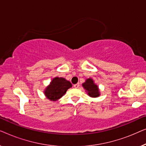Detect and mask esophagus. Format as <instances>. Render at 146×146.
<instances>
[{
	"label": "esophagus",
	"instance_id": "esophagus-1",
	"mask_svg": "<svg viewBox=\"0 0 146 146\" xmlns=\"http://www.w3.org/2000/svg\"><path fill=\"white\" fill-rule=\"evenodd\" d=\"M80 86V84H76L74 85V87L75 88H78Z\"/></svg>",
	"mask_w": 146,
	"mask_h": 146
}]
</instances>
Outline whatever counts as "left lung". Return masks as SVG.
<instances>
[{
  "instance_id": "8db88e82",
  "label": "left lung",
  "mask_w": 146,
  "mask_h": 146,
  "mask_svg": "<svg viewBox=\"0 0 146 146\" xmlns=\"http://www.w3.org/2000/svg\"><path fill=\"white\" fill-rule=\"evenodd\" d=\"M82 86L86 90L88 95L92 98H97L100 95L98 86L96 84L92 78H88L84 83L82 84Z\"/></svg>"
}]
</instances>
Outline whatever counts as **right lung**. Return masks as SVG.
I'll return each instance as SVG.
<instances>
[{"instance_id":"obj_1","label":"right lung","mask_w":146,"mask_h":146,"mask_svg":"<svg viewBox=\"0 0 146 146\" xmlns=\"http://www.w3.org/2000/svg\"><path fill=\"white\" fill-rule=\"evenodd\" d=\"M72 84L64 78H54L50 84L46 88L44 95L51 101H57L65 94Z\"/></svg>"}]
</instances>
